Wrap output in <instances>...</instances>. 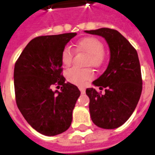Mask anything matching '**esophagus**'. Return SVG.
Returning <instances> with one entry per match:
<instances>
[{"instance_id":"34e87169","label":"esophagus","mask_w":155,"mask_h":155,"mask_svg":"<svg viewBox=\"0 0 155 155\" xmlns=\"http://www.w3.org/2000/svg\"><path fill=\"white\" fill-rule=\"evenodd\" d=\"M80 91H81V94H84V92H85V89H84V88H83V87H81V88H80Z\"/></svg>"}]
</instances>
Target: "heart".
<instances>
[{
  "label": "heart",
  "mask_w": 155,
  "mask_h": 155,
  "mask_svg": "<svg viewBox=\"0 0 155 155\" xmlns=\"http://www.w3.org/2000/svg\"><path fill=\"white\" fill-rule=\"evenodd\" d=\"M75 52H84L87 54L84 64L86 66L101 67L104 61V46L101 40L93 36H88L79 40L74 45ZM74 58V51L71 48L65 47L61 52V62L64 66L71 65ZM66 79L71 84L83 86L91 81L93 73L91 69H79L71 68L65 73Z\"/></svg>",
  "instance_id": "obj_1"
}]
</instances>
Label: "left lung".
Here are the masks:
<instances>
[{
    "instance_id": "8db88e82",
    "label": "left lung",
    "mask_w": 155,
    "mask_h": 155,
    "mask_svg": "<svg viewBox=\"0 0 155 155\" xmlns=\"http://www.w3.org/2000/svg\"><path fill=\"white\" fill-rule=\"evenodd\" d=\"M104 37L110 50L106 71L93 81L104 94L94 88L86 89L92 121L100 128L112 130L121 126L133 114L142 92V76L136 50L116 30L101 28L85 31Z\"/></svg>"
}]
</instances>
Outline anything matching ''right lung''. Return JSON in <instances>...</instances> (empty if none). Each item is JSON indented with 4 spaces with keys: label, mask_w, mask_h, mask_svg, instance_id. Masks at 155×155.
<instances>
[{
    "label": "right lung",
    "mask_w": 155,
    "mask_h": 155,
    "mask_svg": "<svg viewBox=\"0 0 155 155\" xmlns=\"http://www.w3.org/2000/svg\"><path fill=\"white\" fill-rule=\"evenodd\" d=\"M76 33L42 35L30 41L15 61L14 86L19 110L39 133L54 136L71 126L72 112L81 94L65 83L61 52ZM54 85L61 91H53Z\"/></svg>",
    "instance_id": "add662e5"
}]
</instances>
